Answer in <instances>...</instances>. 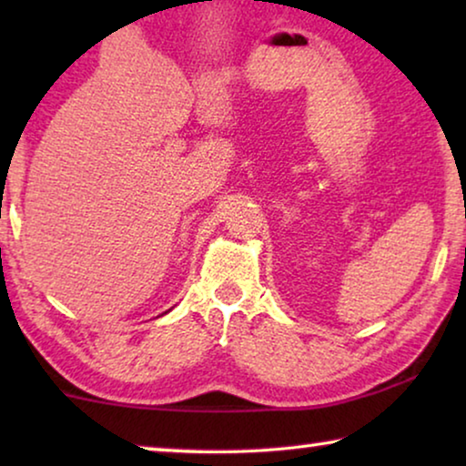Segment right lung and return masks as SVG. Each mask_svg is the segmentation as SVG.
Wrapping results in <instances>:
<instances>
[{
	"mask_svg": "<svg viewBox=\"0 0 466 466\" xmlns=\"http://www.w3.org/2000/svg\"><path fill=\"white\" fill-rule=\"evenodd\" d=\"M165 314H167V311H165ZM161 316H163V314H161Z\"/></svg>",
	"mask_w": 466,
	"mask_h": 466,
	"instance_id": "right-lung-1",
	"label": "right lung"
}]
</instances>
